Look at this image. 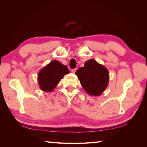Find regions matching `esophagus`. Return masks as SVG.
Here are the masks:
<instances>
[{
  "label": "esophagus",
  "instance_id": "esophagus-1",
  "mask_svg": "<svg viewBox=\"0 0 147 147\" xmlns=\"http://www.w3.org/2000/svg\"><path fill=\"white\" fill-rule=\"evenodd\" d=\"M76 70H77V69L75 68V69H72L71 71H72V73H75Z\"/></svg>",
  "mask_w": 147,
  "mask_h": 147
}]
</instances>
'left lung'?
Segmentation results:
<instances>
[{"label": "left lung", "instance_id": "8db88e82", "mask_svg": "<svg viewBox=\"0 0 147 147\" xmlns=\"http://www.w3.org/2000/svg\"><path fill=\"white\" fill-rule=\"evenodd\" d=\"M83 89L92 96H100L107 88L109 73L104 65L95 59L87 61L84 67L78 69L75 73Z\"/></svg>", "mask_w": 147, "mask_h": 147}]
</instances>
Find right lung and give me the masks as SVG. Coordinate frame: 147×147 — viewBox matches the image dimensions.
Instances as JSON below:
<instances>
[{
  "label": "right lung",
  "mask_w": 147,
  "mask_h": 147,
  "mask_svg": "<svg viewBox=\"0 0 147 147\" xmlns=\"http://www.w3.org/2000/svg\"><path fill=\"white\" fill-rule=\"evenodd\" d=\"M69 73L66 65L54 60L42 69L38 74V82L40 89L45 92H51L57 86L61 79Z\"/></svg>",
  "instance_id": "1"
}]
</instances>
